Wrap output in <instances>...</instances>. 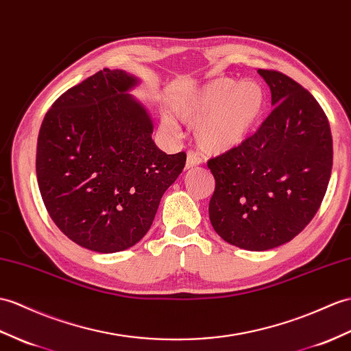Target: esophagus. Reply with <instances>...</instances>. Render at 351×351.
<instances>
[{
    "label": "esophagus",
    "mask_w": 351,
    "mask_h": 351,
    "mask_svg": "<svg viewBox=\"0 0 351 351\" xmlns=\"http://www.w3.org/2000/svg\"><path fill=\"white\" fill-rule=\"evenodd\" d=\"M197 165H200V157L197 156V154H195L194 151H189L186 152V161H185V167L186 169H190V167H194V166H197Z\"/></svg>",
    "instance_id": "esophagus-1"
}]
</instances>
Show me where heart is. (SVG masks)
I'll list each match as a JSON object with an SVG mask.
<instances>
[{
  "label": "heart",
  "instance_id": "b5f03b06",
  "mask_svg": "<svg viewBox=\"0 0 351 351\" xmlns=\"http://www.w3.org/2000/svg\"><path fill=\"white\" fill-rule=\"evenodd\" d=\"M265 108V91L254 80L236 82L219 77L186 94L176 104V115L185 124L195 125V138L202 149L224 152L241 145L256 125ZM167 128L173 122L165 119Z\"/></svg>",
  "mask_w": 351,
  "mask_h": 351
}]
</instances>
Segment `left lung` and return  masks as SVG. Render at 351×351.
Masks as SVG:
<instances>
[{
  "label": "left lung",
  "mask_w": 351,
  "mask_h": 351,
  "mask_svg": "<svg viewBox=\"0 0 351 351\" xmlns=\"http://www.w3.org/2000/svg\"><path fill=\"white\" fill-rule=\"evenodd\" d=\"M274 110L257 132L208 167L214 230L234 247L265 251L302 232L319 210L332 172L329 121L311 93L276 70L260 69Z\"/></svg>",
  "instance_id": "8db88e82"
}]
</instances>
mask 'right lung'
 <instances>
[{"label": "right lung", "mask_w": 351, "mask_h": 351, "mask_svg": "<svg viewBox=\"0 0 351 351\" xmlns=\"http://www.w3.org/2000/svg\"><path fill=\"white\" fill-rule=\"evenodd\" d=\"M137 79L104 69L67 89L37 138L40 194L56 227L77 245L117 252L141 241L162 194L185 166L152 141L148 113L127 94Z\"/></svg>", "instance_id": "1"}]
</instances>
